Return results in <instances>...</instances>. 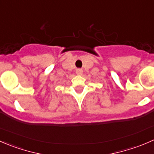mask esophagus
<instances>
[{
    "instance_id": "1",
    "label": "esophagus",
    "mask_w": 154,
    "mask_h": 154,
    "mask_svg": "<svg viewBox=\"0 0 154 154\" xmlns=\"http://www.w3.org/2000/svg\"><path fill=\"white\" fill-rule=\"evenodd\" d=\"M76 73H77V75H81V74H83V70H82L81 68H77V69L76 70Z\"/></svg>"
}]
</instances>
